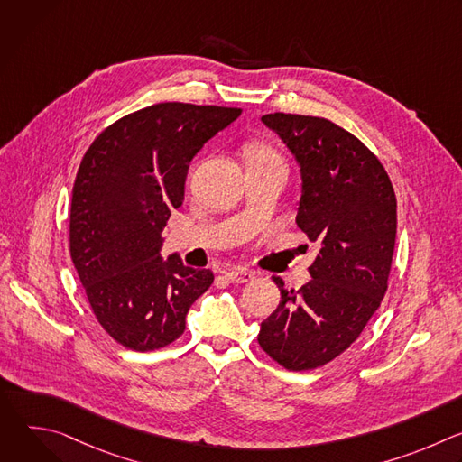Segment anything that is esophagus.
I'll list each match as a JSON object with an SVG mask.
<instances>
[{
    "label": "esophagus",
    "instance_id": "esophagus-1",
    "mask_svg": "<svg viewBox=\"0 0 462 462\" xmlns=\"http://www.w3.org/2000/svg\"><path fill=\"white\" fill-rule=\"evenodd\" d=\"M254 278H255V274L250 271H245V269H234V271L226 273V280L232 283H248Z\"/></svg>",
    "mask_w": 462,
    "mask_h": 462
}]
</instances>
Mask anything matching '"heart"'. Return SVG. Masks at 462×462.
<instances>
[{
	"mask_svg": "<svg viewBox=\"0 0 462 462\" xmlns=\"http://www.w3.org/2000/svg\"><path fill=\"white\" fill-rule=\"evenodd\" d=\"M245 155H246V164H257V162H261V164H271V162L273 164H283L280 153L265 143L246 144Z\"/></svg>",
	"mask_w": 462,
	"mask_h": 462,
	"instance_id": "heart-1",
	"label": "heart"
}]
</instances>
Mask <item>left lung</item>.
Listing matches in <instances>:
<instances>
[{"instance_id": "1", "label": "left lung", "mask_w": 462, "mask_h": 462, "mask_svg": "<svg viewBox=\"0 0 462 462\" xmlns=\"http://www.w3.org/2000/svg\"><path fill=\"white\" fill-rule=\"evenodd\" d=\"M300 164L296 223L319 245L310 282L287 291L261 323V349L291 371L335 360L364 331L387 291L397 237V197L380 161L335 122L271 113L261 116Z\"/></svg>"}]
</instances>
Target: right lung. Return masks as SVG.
<instances>
[{"instance_id":"obj_1","label":"right lung","mask_w":462,"mask_h":462,"mask_svg":"<svg viewBox=\"0 0 462 462\" xmlns=\"http://www.w3.org/2000/svg\"><path fill=\"white\" fill-rule=\"evenodd\" d=\"M237 107L164 102L122 116L93 141L73 186L69 246L104 331L134 351L175 342L212 271L161 257L162 228L184 201L191 159Z\"/></svg>"}]
</instances>
